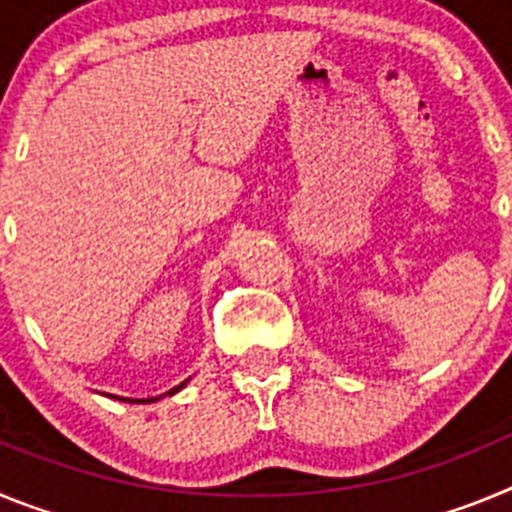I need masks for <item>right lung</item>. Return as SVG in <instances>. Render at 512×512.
Instances as JSON below:
<instances>
[{
	"label": "right lung",
	"mask_w": 512,
	"mask_h": 512,
	"mask_svg": "<svg viewBox=\"0 0 512 512\" xmlns=\"http://www.w3.org/2000/svg\"><path fill=\"white\" fill-rule=\"evenodd\" d=\"M187 382H189V379H184V382L182 384H179V387H171V390L169 392H166V395H176V392H179V390H184V387H187ZM166 395H161V397H166ZM161 397H148V400H135V402H146V405H148V402H156V400H161ZM115 400H122V402H133V400H128V397H115Z\"/></svg>",
	"instance_id": "right-lung-1"
}]
</instances>
